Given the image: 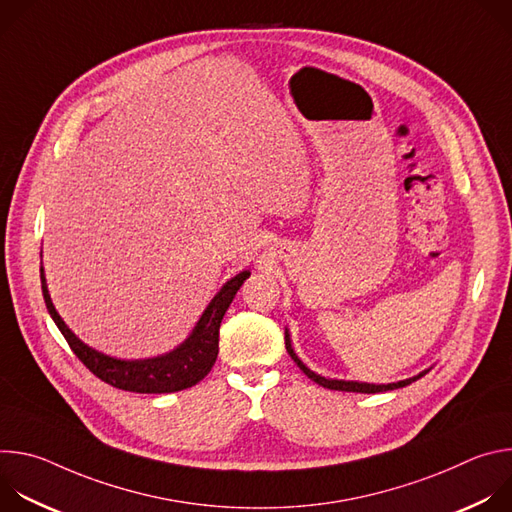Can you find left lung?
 I'll list each match as a JSON object with an SVG mask.
<instances>
[{
    "instance_id": "8db88e82",
    "label": "left lung",
    "mask_w": 512,
    "mask_h": 512,
    "mask_svg": "<svg viewBox=\"0 0 512 512\" xmlns=\"http://www.w3.org/2000/svg\"><path fill=\"white\" fill-rule=\"evenodd\" d=\"M285 348H287L289 356L294 358V362L298 364V367L306 373V377H308V379H312L314 383L322 385L324 389H332V391H348V393H383V391H393V389L407 387V385H411L413 381H417V379H421L423 375H427V373H429V369H425V371H421V373H419V375H415V377H409V379H403V381H397V383H387V385L358 383V381H342V379H326V377H322V375L314 373L312 369H308L306 364L302 362V358L296 354L294 346H291V338H289V330H287V328H285Z\"/></svg>"
}]
</instances>
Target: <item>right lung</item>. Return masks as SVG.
<instances>
[{
	"mask_svg": "<svg viewBox=\"0 0 512 512\" xmlns=\"http://www.w3.org/2000/svg\"><path fill=\"white\" fill-rule=\"evenodd\" d=\"M249 275L251 271L245 269L218 289L216 296L210 300V304L198 318L196 326L188 334V338L174 350L152 358H117L85 344L64 324V320L60 318L50 300L44 269H40L42 296L48 314L66 338L72 352L79 356V360L95 377H99L101 381L115 389L131 393H176L200 383L216 362L218 328H221L223 316L235 300L239 287L245 283Z\"/></svg>",
	"mask_w": 512,
	"mask_h": 512,
	"instance_id": "right-lung-1",
	"label": "right lung"
}]
</instances>
